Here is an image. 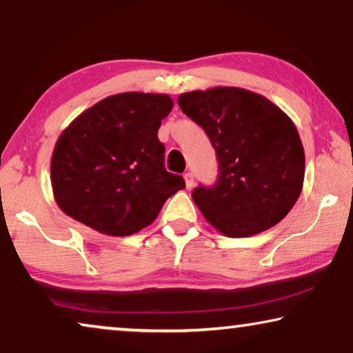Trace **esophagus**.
Segmentation results:
<instances>
[{
    "instance_id": "obj_1",
    "label": "esophagus",
    "mask_w": 353,
    "mask_h": 353,
    "mask_svg": "<svg viewBox=\"0 0 353 353\" xmlns=\"http://www.w3.org/2000/svg\"><path fill=\"white\" fill-rule=\"evenodd\" d=\"M185 181H186V188H188V190H191L192 185H194V175H192L191 172L185 173Z\"/></svg>"
}]
</instances>
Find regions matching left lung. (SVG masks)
<instances>
[{
    "label": "left lung",
    "instance_id": "obj_1",
    "mask_svg": "<svg viewBox=\"0 0 353 353\" xmlns=\"http://www.w3.org/2000/svg\"><path fill=\"white\" fill-rule=\"evenodd\" d=\"M201 125L219 159L214 188H196L192 201L228 238H248L279 223L302 192L305 154L296 125L276 104L236 86L178 96Z\"/></svg>",
    "mask_w": 353,
    "mask_h": 353
}]
</instances>
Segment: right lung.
I'll use <instances>...</instances> for the list:
<instances>
[{
    "label": "right lung",
    "instance_id": "obj_1",
    "mask_svg": "<svg viewBox=\"0 0 353 353\" xmlns=\"http://www.w3.org/2000/svg\"><path fill=\"white\" fill-rule=\"evenodd\" d=\"M168 94L128 91L101 99L57 138L51 186L65 215L98 233L130 236L157 219L163 202L185 190L163 167L161 122Z\"/></svg>",
    "mask_w": 353,
    "mask_h": 353
}]
</instances>
